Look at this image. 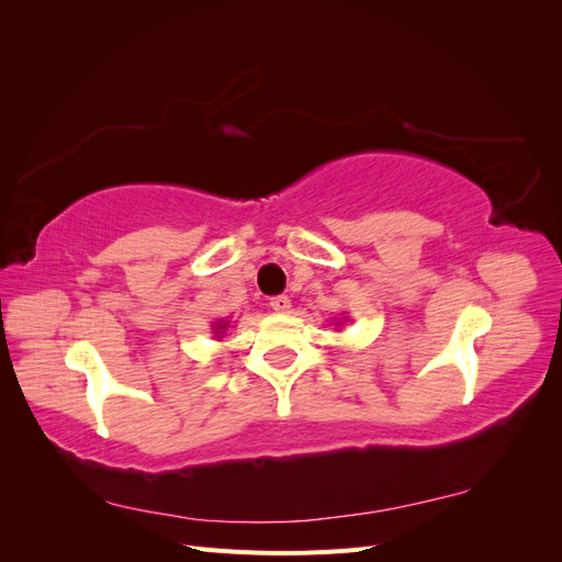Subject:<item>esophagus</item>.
Instances as JSON below:
<instances>
[{"instance_id": "1", "label": "esophagus", "mask_w": 562, "mask_h": 562, "mask_svg": "<svg viewBox=\"0 0 562 562\" xmlns=\"http://www.w3.org/2000/svg\"><path fill=\"white\" fill-rule=\"evenodd\" d=\"M269 307L274 310V312H279V314H288V312H291L293 304H291V300H288L285 295H279V297H271L269 300Z\"/></svg>"}]
</instances>
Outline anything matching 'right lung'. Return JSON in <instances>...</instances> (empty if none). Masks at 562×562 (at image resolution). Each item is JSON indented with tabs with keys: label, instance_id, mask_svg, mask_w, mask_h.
Returning a JSON list of instances; mask_svg holds the SVG:
<instances>
[{
	"label": "right lung",
	"instance_id": "1",
	"mask_svg": "<svg viewBox=\"0 0 562 562\" xmlns=\"http://www.w3.org/2000/svg\"><path fill=\"white\" fill-rule=\"evenodd\" d=\"M213 328H215V335H217V337H223V330L227 328V321H217Z\"/></svg>",
	"mask_w": 562,
	"mask_h": 562
}]
</instances>
